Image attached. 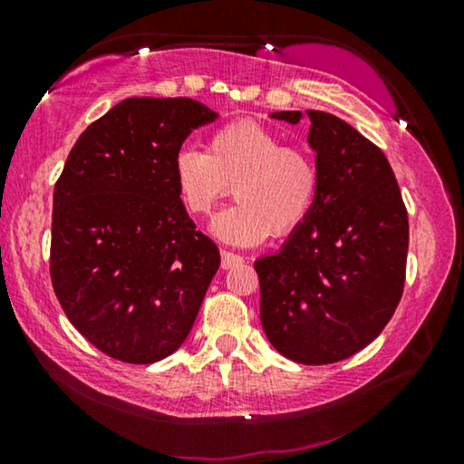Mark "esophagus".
Instances as JSON below:
<instances>
[{
	"mask_svg": "<svg viewBox=\"0 0 464 464\" xmlns=\"http://www.w3.org/2000/svg\"><path fill=\"white\" fill-rule=\"evenodd\" d=\"M238 264H243V257L240 256H237V253H232V251H221V268L224 270H227V268H234V266H238Z\"/></svg>",
	"mask_w": 464,
	"mask_h": 464,
	"instance_id": "34e87169",
	"label": "esophagus"
}]
</instances>
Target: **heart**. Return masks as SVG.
Instances as JSON below:
<instances>
[{
    "label": "heart",
    "mask_w": 464,
    "mask_h": 464,
    "mask_svg": "<svg viewBox=\"0 0 464 464\" xmlns=\"http://www.w3.org/2000/svg\"><path fill=\"white\" fill-rule=\"evenodd\" d=\"M173 181L189 215H208L230 196L238 205L213 219L218 238L256 245L272 232L285 238L300 230L319 192L313 151L287 145L275 130L237 120L208 135L207 151L183 148L173 158Z\"/></svg>",
    "instance_id": "1"
}]
</instances>
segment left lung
<instances>
[{"instance_id":"obj_1","label":"left lung","mask_w":464,"mask_h":464,"mask_svg":"<svg viewBox=\"0 0 464 464\" xmlns=\"http://www.w3.org/2000/svg\"><path fill=\"white\" fill-rule=\"evenodd\" d=\"M272 118L300 122V111ZM319 164L313 213L275 256L256 262L270 344L304 365L353 357L378 338L403 295L408 208L378 145L344 120L308 110Z\"/></svg>"}]
</instances>
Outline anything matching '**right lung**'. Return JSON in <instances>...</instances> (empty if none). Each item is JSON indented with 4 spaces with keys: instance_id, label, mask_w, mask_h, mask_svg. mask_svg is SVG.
<instances>
[{
    "instance_id": "1",
    "label": "right lung",
    "mask_w": 464,
    "mask_h": 464,
    "mask_svg": "<svg viewBox=\"0 0 464 464\" xmlns=\"http://www.w3.org/2000/svg\"><path fill=\"white\" fill-rule=\"evenodd\" d=\"M198 101L132 97L94 120L54 186L50 278L72 325L107 357L156 363L183 344L219 268L173 181Z\"/></svg>"
}]
</instances>
